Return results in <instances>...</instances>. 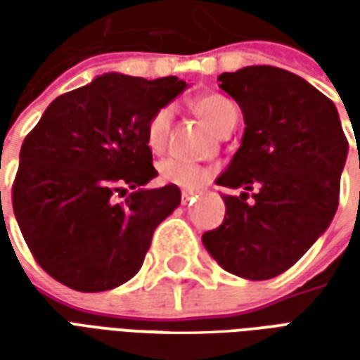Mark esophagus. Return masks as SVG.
Segmentation results:
<instances>
[{
    "label": "esophagus",
    "mask_w": 360,
    "mask_h": 360,
    "mask_svg": "<svg viewBox=\"0 0 360 360\" xmlns=\"http://www.w3.org/2000/svg\"><path fill=\"white\" fill-rule=\"evenodd\" d=\"M195 196H196L195 191H183V193H181V200H183V204H187L188 200H193Z\"/></svg>",
    "instance_id": "obj_1"
}]
</instances>
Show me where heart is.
I'll list each match as a JSON object with an SVG mask.
<instances>
[{
	"label": "heart",
	"instance_id": "heart-1",
	"mask_svg": "<svg viewBox=\"0 0 360 360\" xmlns=\"http://www.w3.org/2000/svg\"><path fill=\"white\" fill-rule=\"evenodd\" d=\"M195 110L208 125L219 133L231 121L239 119V110L226 96L208 94L198 98ZM173 110L169 105L158 108L150 115L146 123V144L152 152H160L165 146L169 125H172ZM158 179L165 185H175L181 188H198L210 179V169L204 165L185 160V158H164L158 164Z\"/></svg>",
	"mask_w": 360,
	"mask_h": 360
}]
</instances>
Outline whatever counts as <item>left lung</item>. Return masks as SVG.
I'll return each mask as SVG.
<instances>
[{
	"mask_svg": "<svg viewBox=\"0 0 360 360\" xmlns=\"http://www.w3.org/2000/svg\"><path fill=\"white\" fill-rule=\"evenodd\" d=\"M218 81L239 103L245 133L216 183L243 193L224 196L226 218L202 243L233 276L276 278L332 224L349 142L332 100L299 75L250 65Z\"/></svg>",
	"mask_w": 360,
	"mask_h": 360,
	"instance_id": "8db88e82",
	"label": "left lung"
}]
</instances>
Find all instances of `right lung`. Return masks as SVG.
Wrapping results in <instances>:
<instances>
[{
    "label": "right lung",
    "mask_w": 360,
    "mask_h": 360,
    "mask_svg": "<svg viewBox=\"0 0 360 360\" xmlns=\"http://www.w3.org/2000/svg\"><path fill=\"white\" fill-rule=\"evenodd\" d=\"M187 86L103 73L56 98L28 133L13 210L36 262L59 283L96 293L141 270L154 229L181 204L175 185L144 188L158 175L146 123Z\"/></svg>",
    "instance_id": "1"
}]
</instances>
